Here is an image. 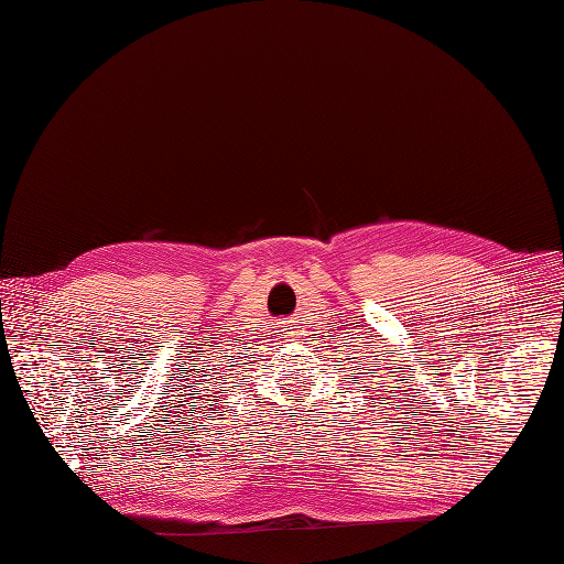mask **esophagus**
Listing matches in <instances>:
<instances>
[{"mask_svg": "<svg viewBox=\"0 0 564 564\" xmlns=\"http://www.w3.org/2000/svg\"><path fill=\"white\" fill-rule=\"evenodd\" d=\"M283 329H293V327H290V325H283ZM283 329H281V332H283Z\"/></svg>", "mask_w": 564, "mask_h": 564, "instance_id": "esophagus-1", "label": "esophagus"}]
</instances>
